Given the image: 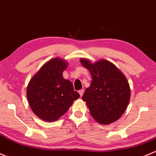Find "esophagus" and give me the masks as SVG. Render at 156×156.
Masks as SVG:
<instances>
[{
    "instance_id": "1",
    "label": "esophagus",
    "mask_w": 156,
    "mask_h": 156,
    "mask_svg": "<svg viewBox=\"0 0 156 156\" xmlns=\"http://www.w3.org/2000/svg\"><path fill=\"white\" fill-rule=\"evenodd\" d=\"M79 93H80V96H83V93H84V90L83 89H80V91H79Z\"/></svg>"
}]
</instances>
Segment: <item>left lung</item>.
<instances>
[{
    "instance_id": "left-lung-1",
    "label": "left lung",
    "mask_w": 156,
    "mask_h": 156,
    "mask_svg": "<svg viewBox=\"0 0 156 156\" xmlns=\"http://www.w3.org/2000/svg\"><path fill=\"white\" fill-rule=\"evenodd\" d=\"M80 61L92 79L82 98L90 114L101 125L114 122L122 115L129 103L131 89L128 80L118 67L105 59L94 63L87 58Z\"/></svg>"
}]
</instances>
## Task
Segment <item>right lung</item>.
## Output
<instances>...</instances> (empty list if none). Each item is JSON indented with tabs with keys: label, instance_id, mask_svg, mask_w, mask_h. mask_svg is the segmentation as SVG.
Masks as SVG:
<instances>
[{
	"label": "right lung",
	"instance_id": "obj_1",
	"mask_svg": "<svg viewBox=\"0 0 156 156\" xmlns=\"http://www.w3.org/2000/svg\"><path fill=\"white\" fill-rule=\"evenodd\" d=\"M67 65V61L53 58L46 62L28 83V104L34 113L43 121L58 119L80 98L71 82L63 77Z\"/></svg>",
	"mask_w": 156,
	"mask_h": 156
}]
</instances>
